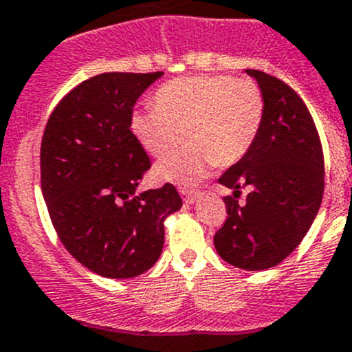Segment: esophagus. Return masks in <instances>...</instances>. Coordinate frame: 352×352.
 Listing matches in <instances>:
<instances>
[{
  "label": "esophagus",
  "mask_w": 352,
  "mask_h": 352,
  "mask_svg": "<svg viewBox=\"0 0 352 352\" xmlns=\"http://www.w3.org/2000/svg\"><path fill=\"white\" fill-rule=\"evenodd\" d=\"M181 195H183V200L184 204H195L198 198V193H195V191H181Z\"/></svg>",
  "instance_id": "1"
}]
</instances>
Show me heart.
<instances>
[{
    "label": "heart",
    "mask_w": 352,
    "mask_h": 352,
    "mask_svg": "<svg viewBox=\"0 0 352 352\" xmlns=\"http://www.w3.org/2000/svg\"><path fill=\"white\" fill-rule=\"evenodd\" d=\"M263 111V96L252 80L184 76L155 92V107L135 109L130 126L154 157H164L186 138L190 145L157 162L154 175L190 188L214 166L226 168L245 157L262 126Z\"/></svg>",
    "instance_id": "1"
}]
</instances>
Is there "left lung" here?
Instances as JSON below:
<instances>
[{"label": "left lung", "mask_w": 352, "mask_h": 352, "mask_svg": "<svg viewBox=\"0 0 352 352\" xmlns=\"http://www.w3.org/2000/svg\"><path fill=\"white\" fill-rule=\"evenodd\" d=\"M260 87L263 121L252 148L219 177L232 190L228 219L215 232L219 256L243 270H267L294 252L315 221L323 197V154L301 97L269 73L245 69ZM248 186L239 206V188Z\"/></svg>", "instance_id": "8db88e82"}]
</instances>
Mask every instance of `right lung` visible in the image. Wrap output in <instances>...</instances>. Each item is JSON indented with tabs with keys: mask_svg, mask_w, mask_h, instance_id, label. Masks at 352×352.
I'll list each match as a JSON object with an SVG mask.
<instances>
[{
	"mask_svg": "<svg viewBox=\"0 0 352 352\" xmlns=\"http://www.w3.org/2000/svg\"><path fill=\"white\" fill-rule=\"evenodd\" d=\"M102 73L66 94L41 144V186L59 239L109 279L147 272L164 246V221L183 201L173 184L137 193L151 159L130 130L138 97L161 76Z\"/></svg>",
	"mask_w": 352,
	"mask_h": 352,
	"instance_id": "1",
	"label": "right lung"
}]
</instances>
